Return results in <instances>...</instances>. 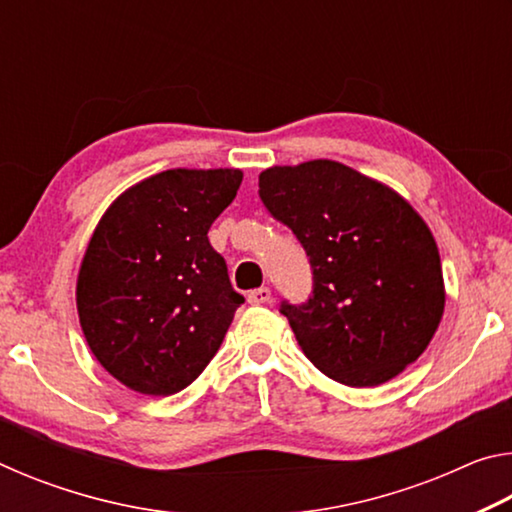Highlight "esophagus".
I'll return each instance as SVG.
<instances>
[{"mask_svg": "<svg viewBox=\"0 0 512 512\" xmlns=\"http://www.w3.org/2000/svg\"><path fill=\"white\" fill-rule=\"evenodd\" d=\"M246 298H248L250 305H264V302L271 300V289H268V287L253 289V291H248Z\"/></svg>", "mask_w": 512, "mask_h": 512, "instance_id": "obj_1", "label": "esophagus"}]
</instances>
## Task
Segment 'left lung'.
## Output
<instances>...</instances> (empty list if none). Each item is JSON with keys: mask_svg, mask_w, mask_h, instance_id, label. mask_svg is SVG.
I'll list each match as a JSON object with an SVG mask.
<instances>
[{"mask_svg": "<svg viewBox=\"0 0 512 512\" xmlns=\"http://www.w3.org/2000/svg\"><path fill=\"white\" fill-rule=\"evenodd\" d=\"M259 198L309 257V300H282L280 311L320 372L379 386L427 350L445 309L443 268L427 223L400 194L341 162L311 160L259 173Z\"/></svg>", "mask_w": 512, "mask_h": 512, "instance_id": "obj_1", "label": "left lung"}]
</instances>
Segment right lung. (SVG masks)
I'll use <instances>...</instances> for the list:
<instances>
[{
  "label": "right lung",
  "instance_id": "right-lung-1",
  "mask_svg": "<svg viewBox=\"0 0 512 512\" xmlns=\"http://www.w3.org/2000/svg\"><path fill=\"white\" fill-rule=\"evenodd\" d=\"M239 169H169L126 189L85 250L76 307L90 350L121 384L173 395L201 375L244 296L207 230Z\"/></svg>",
  "mask_w": 512,
  "mask_h": 512
}]
</instances>
